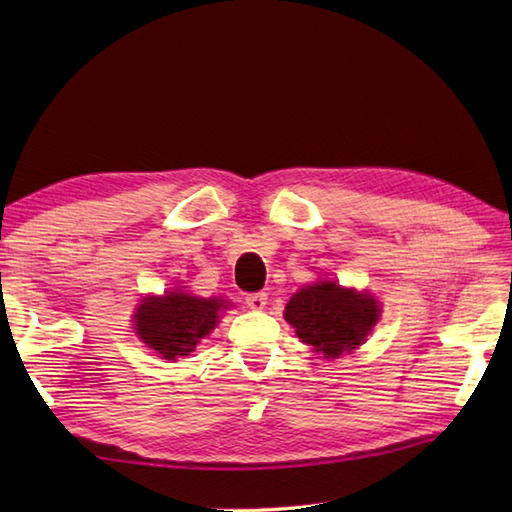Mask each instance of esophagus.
Returning <instances> with one entry per match:
<instances>
[{
	"label": "esophagus",
	"instance_id": "1",
	"mask_svg": "<svg viewBox=\"0 0 512 512\" xmlns=\"http://www.w3.org/2000/svg\"><path fill=\"white\" fill-rule=\"evenodd\" d=\"M266 303H268L266 292H250V295H246V306L250 310H264Z\"/></svg>",
	"mask_w": 512,
	"mask_h": 512
}]
</instances>
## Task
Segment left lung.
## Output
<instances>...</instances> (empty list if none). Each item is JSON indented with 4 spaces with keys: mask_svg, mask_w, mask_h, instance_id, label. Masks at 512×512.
<instances>
[{
    "mask_svg": "<svg viewBox=\"0 0 512 512\" xmlns=\"http://www.w3.org/2000/svg\"><path fill=\"white\" fill-rule=\"evenodd\" d=\"M284 317L303 343L334 358L365 341L380 317V308L372 295L321 281L301 288L288 301Z\"/></svg>",
    "mask_w": 512,
    "mask_h": 512,
    "instance_id": "1",
    "label": "left lung"
}]
</instances>
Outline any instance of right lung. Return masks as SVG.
Instances as JSON below:
<instances>
[{"label": "right lung", "instance_id": "right-lung-1", "mask_svg": "<svg viewBox=\"0 0 512 512\" xmlns=\"http://www.w3.org/2000/svg\"><path fill=\"white\" fill-rule=\"evenodd\" d=\"M226 308L222 299H198L184 292L143 299L134 314L136 334L162 358L187 356L215 325Z\"/></svg>", "mask_w": 512, "mask_h": 512}]
</instances>
